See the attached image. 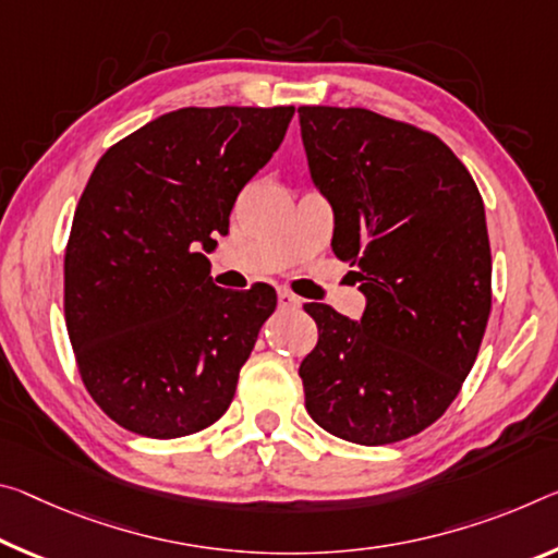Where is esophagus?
I'll return each instance as SVG.
<instances>
[{
	"label": "esophagus",
	"instance_id": "esophagus-1",
	"mask_svg": "<svg viewBox=\"0 0 558 558\" xmlns=\"http://www.w3.org/2000/svg\"><path fill=\"white\" fill-rule=\"evenodd\" d=\"M278 307L280 311H295L300 307V300L288 288H278Z\"/></svg>",
	"mask_w": 558,
	"mask_h": 558
}]
</instances>
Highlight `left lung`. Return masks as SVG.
<instances>
[{"label": "left lung", "instance_id": "left-lung-1", "mask_svg": "<svg viewBox=\"0 0 558 558\" xmlns=\"http://www.w3.org/2000/svg\"><path fill=\"white\" fill-rule=\"evenodd\" d=\"M307 163L332 203V251L367 295L360 323L307 303V414L379 447L420 435L462 390L492 313L480 189L445 141L367 109L300 106Z\"/></svg>", "mask_w": 558, "mask_h": 558}]
</instances>
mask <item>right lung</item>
<instances>
[{"mask_svg": "<svg viewBox=\"0 0 558 558\" xmlns=\"http://www.w3.org/2000/svg\"><path fill=\"white\" fill-rule=\"evenodd\" d=\"M293 106L179 109L121 138L96 163L64 253V317L92 400L123 429L175 439L210 427L276 290L208 278L243 185L270 161Z\"/></svg>", "mask_w": 558, "mask_h": 558, "instance_id": "right-lung-1", "label": "right lung"}]
</instances>
